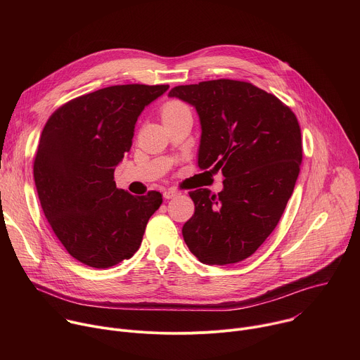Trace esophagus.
Instances as JSON below:
<instances>
[{"mask_svg":"<svg viewBox=\"0 0 360 360\" xmlns=\"http://www.w3.org/2000/svg\"><path fill=\"white\" fill-rule=\"evenodd\" d=\"M178 195H179V191L175 189V188H168V189L164 191V198L165 199H172V198H175Z\"/></svg>","mask_w":360,"mask_h":360,"instance_id":"1","label":"esophagus"}]
</instances>
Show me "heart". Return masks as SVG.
Masks as SVG:
<instances>
[{
	"mask_svg": "<svg viewBox=\"0 0 360 360\" xmlns=\"http://www.w3.org/2000/svg\"><path fill=\"white\" fill-rule=\"evenodd\" d=\"M186 111H189V110L182 101L171 99V101H167L165 104L161 107V117H162L164 121H167V120L174 118V117H176L182 112H186Z\"/></svg>",
	"mask_w": 360,
	"mask_h": 360,
	"instance_id": "heart-1",
	"label": "heart"
}]
</instances>
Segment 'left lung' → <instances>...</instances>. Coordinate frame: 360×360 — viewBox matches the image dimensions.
Listing matches in <instances>:
<instances>
[{"label": "left lung", "mask_w": 360, "mask_h": 360, "mask_svg": "<svg viewBox=\"0 0 360 360\" xmlns=\"http://www.w3.org/2000/svg\"><path fill=\"white\" fill-rule=\"evenodd\" d=\"M198 111L200 169L222 171L224 189L191 191L192 218L182 235L208 265L240 262L276 228L302 162L296 115L274 94L246 81L212 79L169 91Z\"/></svg>", "instance_id": "left-lung-1"}]
</instances>
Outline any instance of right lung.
<instances>
[{
  "instance_id": "obj_1",
  "label": "right lung",
  "mask_w": 360,
  "mask_h": 360,
  "mask_svg": "<svg viewBox=\"0 0 360 360\" xmlns=\"http://www.w3.org/2000/svg\"><path fill=\"white\" fill-rule=\"evenodd\" d=\"M169 85L128 84L77 96L51 115L34 158V179L51 229L74 259L105 269L138 250L162 203L158 191L117 188L115 167L129 152L142 110Z\"/></svg>"
}]
</instances>
